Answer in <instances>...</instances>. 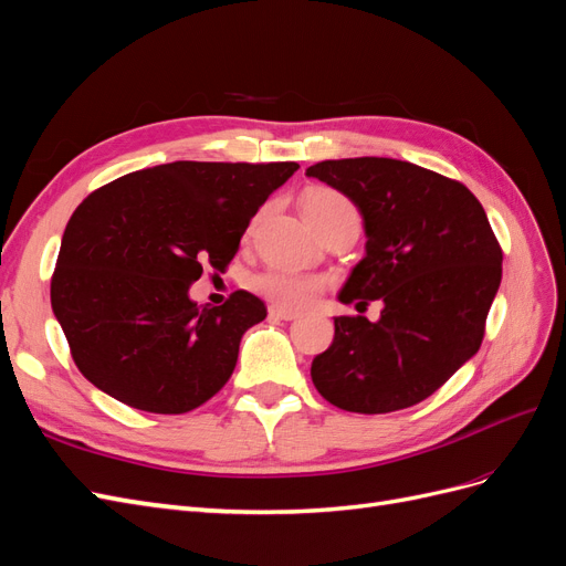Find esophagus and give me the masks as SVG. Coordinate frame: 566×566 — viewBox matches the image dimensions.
<instances>
[{
    "instance_id": "esophagus-1",
    "label": "esophagus",
    "mask_w": 566,
    "mask_h": 566,
    "mask_svg": "<svg viewBox=\"0 0 566 566\" xmlns=\"http://www.w3.org/2000/svg\"><path fill=\"white\" fill-rule=\"evenodd\" d=\"M269 316L281 318V321H295V318H297V312L285 310V306H279V304H273V306H269Z\"/></svg>"
}]
</instances>
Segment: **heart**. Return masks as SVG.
Instances as JSON below:
<instances>
[{
	"mask_svg": "<svg viewBox=\"0 0 566 566\" xmlns=\"http://www.w3.org/2000/svg\"><path fill=\"white\" fill-rule=\"evenodd\" d=\"M306 221H310L312 229H318L323 224H331L335 219L345 217H358L356 208L349 198H345L331 188H316L306 198L304 208ZM252 287L256 293L269 297L271 302L283 304V306H304L314 300V295L321 290V281L312 273H302L283 266H271L262 273H256L252 279Z\"/></svg>",
	"mask_w": 566,
	"mask_h": 566,
	"instance_id": "1",
	"label": "heart"
}]
</instances>
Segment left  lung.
I'll list each match as a JSON object with an SVG mask.
<instances>
[{
	"mask_svg": "<svg viewBox=\"0 0 566 566\" xmlns=\"http://www.w3.org/2000/svg\"><path fill=\"white\" fill-rule=\"evenodd\" d=\"M306 177L347 196L366 254L337 300H382L378 321L335 316L333 345L312 361L323 399L389 413L434 394L479 352L499 293L503 252L465 186L394 158L323 160Z\"/></svg>",
	"mask_w": 566,
	"mask_h": 566,
	"instance_id": "obj_1",
	"label": "left lung"
}]
</instances>
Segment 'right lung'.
Masks as SVG:
<instances>
[{
	"label": "right lung",
	"mask_w": 566,
	"mask_h": 566,
	"mask_svg": "<svg viewBox=\"0 0 566 566\" xmlns=\"http://www.w3.org/2000/svg\"><path fill=\"white\" fill-rule=\"evenodd\" d=\"M297 163H167L98 188L67 221L51 310L80 373L146 413L193 410L227 385L264 302L188 295L202 266L224 269L264 200Z\"/></svg>",
	"instance_id": "add662e5"
}]
</instances>
